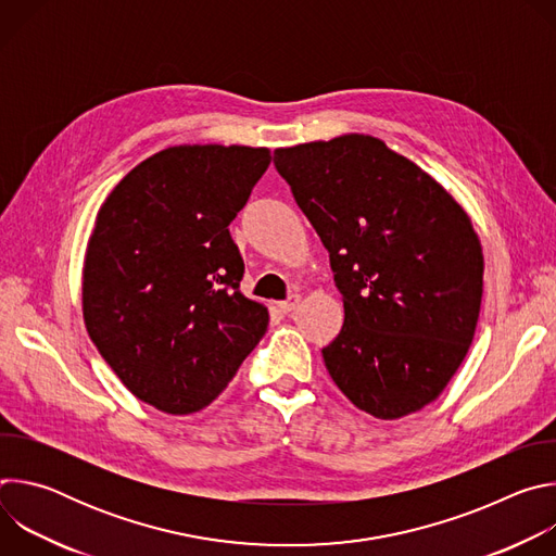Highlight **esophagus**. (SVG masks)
I'll return each instance as SVG.
<instances>
[{"label": "esophagus", "mask_w": 556, "mask_h": 556, "mask_svg": "<svg viewBox=\"0 0 556 556\" xmlns=\"http://www.w3.org/2000/svg\"><path fill=\"white\" fill-rule=\"evenodd\" d=\"M299 303H301V296H299V294H294V296H290L288 301H279V303H277V307H279V312H281V314H290V312H294V309L299 307Z\"/></svg>", "instance_id": "obj_1"}]
</instances>
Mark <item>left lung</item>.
<instances>
[{"label": "left lung", "mask_w": 556, "mask_h": 556, "mask_svg": "<svg viewBox=\"0 0 556 556\" xmlns=\"http://www.w3.org/2000/svg\"><path fill=\"white\" fill-rule=\"evenodd\" d=\"M330 253L345 321L324 348L350 403L378 420L444 391L478 328L484 255L470 217L409 157L367 134L275 149Z\"/></svg>", "instance_id": "obj_1"}]
</instances>
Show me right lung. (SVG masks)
<instances>
[{
    "label": "right lung",
    "instance_id": "obj_1",
    "mask_svg": "<svg viewBox=\"0 0 556 556\" xmlns=\"http://www.w3.org/2000/svg\"><path fill=\"white\" fill-rule=\"evenodd\" d=\"M268 165L266 147H167L97 213L84 321L121 382L157 412L208 407L266 334L268 307L240 292L228 224Z\"/></svg>",
    "mask_w": 556,
    "mask_h": 556
}]
</instances>
